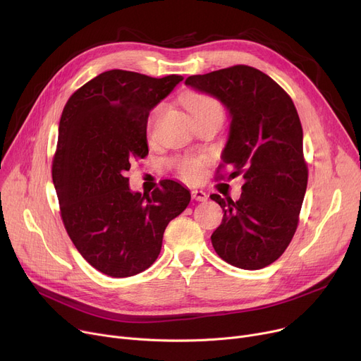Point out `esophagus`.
I'll list each match as a JSON object with an SVG mask.
<instances>
[{
	"mask_svg": "<svg viewBox=\"0 0 361 361\" xmlns=\"http://www.w3.org/2000/svg\"><path fill=\"white\" fill-rule=\"evenodd\" d=\"M192 197L196 200V202H206L207 200V195L202 190H193L192 192Z\"/></svg>",
	"mask_w": 361,
	"mask_h": 361,
	"instance_id": "1",
	"label": "esophagus"
}]
</instances>
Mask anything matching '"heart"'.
Returning <instances> with one entry per match:
<instances>
[{"label": "heart", "mask_w": 361, "mask_h": 361, "mask_svg": "<svg viewBox=\"0 0 361 361\" xmlns=\"http://www.w3.org/2000/svg\"><path fill=\"white\" fill-rule=\"evenodd\" d=\"M185 106L188 111L192 112V116L195 118H200L204 116H222L224 117V109L222 105L218 99L209 97V94H190V97L185 98ZM161 105L154 108V111L150 112L149 116V126L154 124L157 120L158 114L161 112ZM177 171L178 174L188 180V181H196L202 177L203 174V168H204V161L197 157H184L177 161Z\"/></svg>", "instance_id": "b5f03b06"}]
</instances>
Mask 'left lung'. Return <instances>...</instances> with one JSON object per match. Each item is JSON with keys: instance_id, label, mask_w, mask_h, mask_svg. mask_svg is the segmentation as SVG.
<instances>
[{"instance_id": "1", "label": "left lung", "mask_w": 361, "mask_h": 361, "mask_svg": "<svg viewBox=\"0 0 361 361\" xmlns=\"http://www.w3.org/2000/svg\"><path fill=\"white\" fill-rule=\"evenodd\" d=\"M185 85L212 94L230 111V136L218 173L230 166L228 178H244L238 200L211 196L224 211L211 237L214 249L235 268L262 269L291 243L307 188L294 102L268 74L243 64L190 75Z\"/></svg>"}]
</instances>
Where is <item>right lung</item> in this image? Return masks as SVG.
I'll return each instance as SVG.
<instances>
[{
    "instance_id": "right-lung-1",
    "label": "right lung",
    "mask_w": 361,
    "mask_h": 361,
    "mask_svg": "<svg viewBox=\"0 0 361 361\" xmlns=\"http://www.w3.org/2000/svg\"><path fill=\"white\" fill-rule=\"evenodd\" d=\"M181 80L109 70L75 90L63 109L52 161L61 219L75 249L108 276L147 269L166 225L190 203V192L174 180L142 195L126 177L131 162L149 154L150 109Z\"/></svg>"
}]
</instances>
